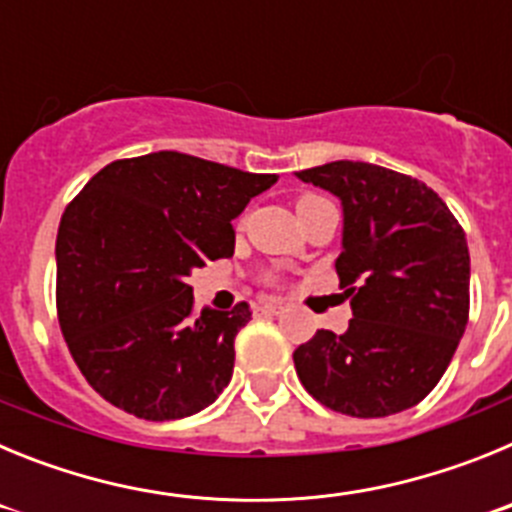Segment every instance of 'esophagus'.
I'll list each match as a JSON object with an SVG mask.
<instances>
[{"mask_svg":"<svg viewBox=\"0 0 512 512\" xmlns=\"http://www.w3.org/2000/svg\"><path fill=\"white\" fill-rule=\"evenodd\" d=\"M256 312H259V315H264V318H274V315H282L284 305H282V302H277V300L259 302V305H256Z\"/></svg>","mask_w":512,"mask_h":512,"instance_id":"1","label":"esophagus"}]
</instances>
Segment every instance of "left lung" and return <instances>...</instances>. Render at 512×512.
I'll return each mask as SVG.
<instances>
[{
	"instance_id": "8db88e82",
	"label": "left lung",
	"mask_w": 512,
	"mask_h": 512,
	"mask_svg": "<svg viewBox=\"0 0 512 512\" xmlns=\"http://www.w3.org/2000/svg\"><path fill=\"white\" fill-rule=\"evenodd\" d=\"M343 205L338 279L354 318L295 351L302 387L351 418L413 408L443 377L469 320V248L423 182L364 161L297 171Z\"/></svg>"
}]
</instances>
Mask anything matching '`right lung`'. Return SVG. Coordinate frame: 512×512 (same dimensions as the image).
I'll return each mask as SVG.
<instances>
[{
    "label": "right lung",
    "instance_id": "right-lung-1",
    "mask_svg": "<svg viewBox=\"0 0 512 512\" xmlns=\"http://www.w3.org/2000/svg\"><path fill=\"white\" fill-rule=\"evenodd\" d=\"M277 174H248L189 153L120 158L63 210L56 310L94 390L143 420L200 413L228 387L248 302L194 312L189 271L233 256L251 197Z\"/></svg>",
    "mask_w": 512,
    "mask_h": 512
}]
</instances>
